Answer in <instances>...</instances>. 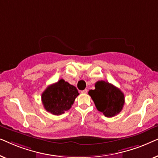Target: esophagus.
Wrapping results in <instances>:
<instances>
[{
    "instance_id": "34e87169",
    "label": "esophagus",
    "mask_w": 158,
    "mask_h": 158,
    "mask_svg": "<svg viewBox=\"0 0 158 158\" xmlns=\"http://www.w3.org/2000/svg\"><path fill=\"white\" fill-rule=\"evenodd\" d=\"M87 92H88V90H87V89H85V90H81V94H87Z\"/></svg>"
}]
</instances>
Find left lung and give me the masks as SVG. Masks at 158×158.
Here are the masks:
<instances>
[{"mask_svg": "<svg viewBox=\"0 0 158 158\" xmlns=\"http://www.w3.org/2000/svg\"><path fill=\"white\" fill-rule=\"evenodd\" d=\"M96 109L106 117H113L121 112L124 104V95L119 88L107 81L95 83V89L88 91Z\"/></svg>", "mask_w": 158, "mask_h": 158, "instance_id": "1", "label": "left lung"}]
</instances>
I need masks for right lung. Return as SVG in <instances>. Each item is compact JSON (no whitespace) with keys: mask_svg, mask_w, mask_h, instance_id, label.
<instances>
[{"mask_svg":"<svg viewBox=\"0 0 158 158\" xmlns=\"http://www.w3.org/2000/svg\"><path fill=\"white\" fill-rule=\"evenodd\" d=\"M78 95L74 85L60 79L42 93V101L47 111L54 115H61L70 109Z\"/></svg>","mask_w":158,"mask_h":158,"instance_id":"1","label":"right lung"}]
</instances>
